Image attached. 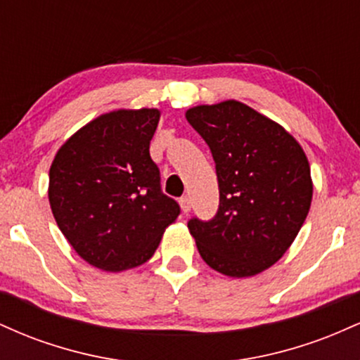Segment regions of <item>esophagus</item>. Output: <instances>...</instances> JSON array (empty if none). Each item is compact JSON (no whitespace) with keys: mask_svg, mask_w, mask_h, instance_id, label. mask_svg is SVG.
<instances>
[{"mask_svg":"<svg viewBox=\"0 0 360 360\" xmlns=\"http://www.w3.org/2000/svg\"><path fill=\"white\" fill-rule=\"evenodd\" d=\"M179 205H181V210H183V213L191 212V200H189V196L179 198Z\"/></svg>","mask_w":360,"mask_h":360,"instance_id":"obj_1","label":"esophagus"}]
</instances>
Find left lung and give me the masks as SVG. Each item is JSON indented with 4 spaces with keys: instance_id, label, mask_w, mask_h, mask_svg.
Listing matches in <instances>:
<instances>
[{
    "instance_id": "left-lung-1",
    "label": "left lung",
    "mask_w": 360,
    "mask_h": 360,
    "mask_svg": "<svg viewBox=\"0 0 360 360\" xmlns=\"http://www.w3.org/2000/svg\"><path fill=\"white\" fill-rule=\"evenodd\" d=\"M212 150L220 205L188 229L214 271L249 278L283 257L303 226L313 196L303 148L272 120L238 101L186 111Z\"/></svg>"
}]
</instances>
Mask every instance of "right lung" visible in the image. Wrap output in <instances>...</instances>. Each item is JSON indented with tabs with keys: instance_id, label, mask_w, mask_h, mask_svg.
<instances>
[{
	"instance_id": "1",
	"label": "right lung",
	"mask_w": 360,
	"mask_h": 360,
	"mask_svg": "<svg viewBox=\"0 0 360 360\" xmlns=\"http://www.w3.org/2000/svg\"><path fill=\"white\" fill-rule=\"evenodd\" d=\"M159 110L101 115L57 152L49 201L60 232L91 266L125 271L154 255L181 208L160 188L152 160Z\"/></svg>"
}]
</instances>
